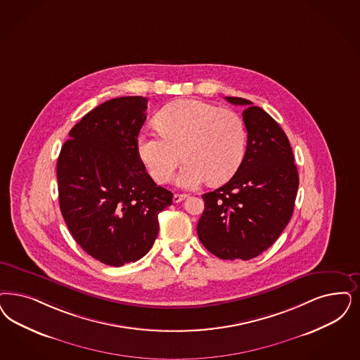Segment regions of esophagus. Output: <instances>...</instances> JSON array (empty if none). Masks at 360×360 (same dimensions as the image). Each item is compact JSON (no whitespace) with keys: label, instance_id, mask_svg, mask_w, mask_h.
<instances>
[{"label":"esophagus","instance_id":"obj_1","mask_svg":"<svg viewBox=\"0 0 360 360\" xmlns=\"http://www.w3.org/2000/svg\"><path fill=\"white\" fill-rule=\"evenodd\" d=\"M186 194H174L173 202L174 203H179L182 202L184 199L186 198Z\"/></svg>","mask_w":360,"mask_h":360}]
</instances>
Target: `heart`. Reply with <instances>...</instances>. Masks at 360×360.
Returning <instances> with one entry per match:
<instances>
[{"label": "heart", "instance_id": "obj_1", "mask_svg": "<svg viewBox=\"0 0 360 360\" xmlns=\"http://www.w3.org/2000/svg\"><path fill=\"white\" fill-rule=\"evenodd\" d=\"M160 134L141 133L138 154L157 182H167L184 158L176 184L193 188L229 181L245 158L248 131L231 110L207 102L182 99L165 106L155 118Z\"/></svg>", "mask_w": 360, "mask_h": 360}]
</instances>
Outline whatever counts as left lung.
Listing matches in <instances>:
<instances>
[{"label": "left lung", "mask_w": 360, "mask_h": 360, "mask_svg": "<svg viewBox=\"0 0 360 360\" xmlns=\"http://www.w3.org/2000/svg\"><path fill=\"white\" fill-rule=\"evenodd\" d=\"M226 101L246 106V154L227 184L202 195L197 233L215 257L248 261L270 248L290 222L299 176L288 138L273 117L248 99Z\"/></svg>", "instance_id": "obj_1"}]
</instances>
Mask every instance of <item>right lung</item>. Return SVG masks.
<instances>
[{
	"label": "right lung",
	"mask_w": 360,
	"mask_h": 360,
	"mask_svg": "<svg viewBox=\"0 0 360 360\" xmlns=\"http://www.w3.org/2000/svg\"><path fill=\"white\" fill-rule=\"evenodd\" d=\"M148 99L101 103L75 124L57 161L58 199L75 242L114 267L145 257L158 236V214L173 193L157 186L138 154Z\"/></svg>",
	"instance_id": "add662e5"
}]
</instances>
